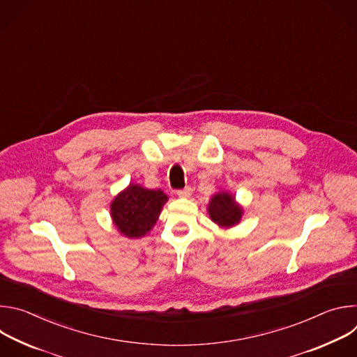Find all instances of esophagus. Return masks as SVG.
I'll return each mask as SVG.
<instances>
[{"label": "esophagus", "mask_w": 357, "mask_h": 357, "mask_svg": "<svg viewBox=\"0 0 357 357\" xmlns=\"http://www.w3.org/2000/svg\"><path fill=\"white\" fill-rule=\"evenodd\" d=\"M176 195H178L179 197H189V196L192 195V188H190V186H186V188H183V189H179V190L176 192Z\"/></svg>", "instance_id": "obj_1"}]
</instances>
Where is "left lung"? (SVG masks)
I'll use <instances>...</instances> for the list:
<instances>
[{
	"instance_id": "8db88e82",
	"label": "left lung",
	"mask_w": 357,
	"mask_h": 357,
	"mask_svg": "<svg viewBox=\"0 0 357 357\" xmlns=\"http://www.w3.org/2000/svg\"><path fill=\"white\" fill-rule=\"evenodd\" d=\"M208 212L211 219L225 229L236 226L243 216V208L236 203L234 196L229 192L213 195L209 202Z\"/></svg>"
}]
</instances>
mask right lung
<instances>
[{"instance_id":"right-lung-1","label":"right lung","mask_w":357,"mask_h":357,"mask_svg":"<svg viewBox=\"0 0 357 357\" xmlns=\"http://www.w3.org/2000/svg\"><path fill=\"white\" fill-rule=\"evenodd\" d=\"M168 196L161 190L128 185L112 202L110 213L119 231L130 238L145 236L157 223Z\"/></svg>"}]
</instances>
